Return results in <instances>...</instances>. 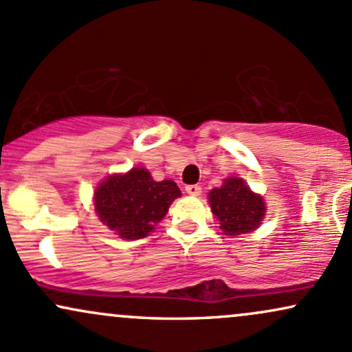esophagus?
I'll return each instance as SVG.
<instances>
[{
  "label": "esophagus",
  "instance_id": "1",
  "mask_svg": "<svg viewBox=\"0 0 352 352\" xmlns=\"http://www.w3.org/2000/svg\"><path fill=\"white\" fill-rule=\"evenodd\" d=\"M185 192H187L188 195L197 197V195H200V193H201V187H200V185H187V187H185Z\"/></svg>",
  "mask_w": 352,
  "mask_h": 352
}]
</instances>
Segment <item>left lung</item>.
Returning a JSON list of instances; mask_svg holds the SVG:
<instances>
[{"label": "left lung", "mask_w": 352, "mask_h": 352, "mask_svg": "<svg viewBox=\"0 0 352 352\" xmlns=\"http://www.w3.org/2000/svg\"><path fill=\"white\" fill-rule=\"evenodd\" d=\"M208 201L220 228L230 236L253 232L260 227L266 213L263 199L238 177L225 179L220 188H213L208 193Z\"/></svg>", "instance_id": "left-lung-1"}]
</instances>
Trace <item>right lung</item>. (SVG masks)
I'll return each instance as SVG.
<instances>
[{
	"label": "right lung",
	"mask_w": 352,
	"mask_h": 352,
	"mask_svg": "<svg viewBox=\"0 0 352 352\" xmlns=\"http://www.w3.org/2000/svg\"><path fill=\"white\" fill-rule=\"evenodd\" d=\"M182 195L175 182H155L147 168L109 175L94 192L96 213L124 240L147 236Z\"/></svg>",
	"instance_id": "obj_1"
}]
</instances>
